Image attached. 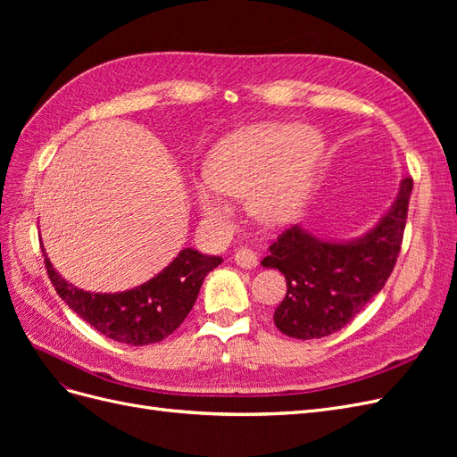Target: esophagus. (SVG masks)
Listing matches in <instances>:
<instances>
[{
	"mask_svg": "<svg viewBox=\"0 0 457 457\" xmlns=\"http://www.w3.org/2000/svg\"><path fill=\"white\" fill-rule=\"evenodd\" d=\"M234 262H237L238 267L242 269H253L257 265V253L253 250H250V247H238L237 253H234Z\"/></svg>",
	"mask_w": 457,
	"mask_h": 457,
	"instance_id": "esophagus-1",
	"label": "esophagus"
}]
</instances>
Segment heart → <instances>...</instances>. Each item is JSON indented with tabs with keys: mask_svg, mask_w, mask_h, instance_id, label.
<instances>
[{
	"mask_svg": "<svg viewBox=\"0 0 457 457\" xmlns=\"http://www.w3.org/2000/svg\"><path fill=\"white\" fill-rule=\"evenodd\" d=\"M320 135L301 126H261L219 141L205 162V185L195 188L207 219H225L219 195L245 198L262 223L282 225L301 210L322 158Z\"/></svg>",
	"mask_w": 457,
	"mask_h": 457,
	"instance_id": "obj_1",
	"label": "heart"
}]
</instances>
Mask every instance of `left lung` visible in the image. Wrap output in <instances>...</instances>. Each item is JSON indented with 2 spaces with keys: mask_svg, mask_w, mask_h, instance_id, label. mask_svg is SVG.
<instances>
[{
  "mask_svg": "<svg viewBox=\"0 0 457 457\" xmlns=\"http://www.w3.org/2000/svg\"><path fill=\"white\" fill-rule=\"evenodd\" d=\"M411 177L379 223L351 242H326L299 225L276 238L262 267L278 269L287 292L274 324L294 339H318L347 326L389 278L403 245Z\"/></svg>",
  "mask_w": 457,
  "mask_h": 457,
  "instance_id": "8db88e82",
  "label": "left lung"
}]
</instances>
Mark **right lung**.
Returning a JSON list of instances; mask_svg holds the SVG:
<instances>
[{
    "instance_id": "1",
    "label": "right lung",
    "mask_w": 457,
    "mask_h": 457,
    "mask_svg": "<svg viewBox=\"0 0 457 457\" xmlns=\"http://www.w3.org/2000/svg\"><path fill=\"white\" fill-rule=\"evenodd\" d=\"M49 280L61 299L103 336L126 345H150L183 324L195 307L207 272L223 259L187 247L154 278L121 294H91L68 284L44 259Z\"/></svg>"
}]
</instances>
